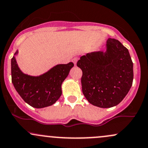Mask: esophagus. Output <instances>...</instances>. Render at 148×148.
<instances>
[{
	"label": "esophagus",
	"mask_w": 148,
	"mask_h": 148,
	"mask_svg": "<svg viewBox=\"0 0 148 148\" xmlns=\"http://www.w3.org/2000/svg\"><path fill=\"white\" fill-rule=\"evenodd\" d=\"M78 60H79V58H78V57H74V58L72 59V62H74V64H76V62H77Z\"/></svg>",
	"instance_id": "esophagus-1"
}]
</instances>
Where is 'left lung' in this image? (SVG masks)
Masks as SVG:
<instances>
[{
    "mask_svg": "<svg viewBox=\"0 0 148 148\" xmlns=\"http://www.w3.org/2000/svg\"><path fill=\"white\" fill-rule=\"evenodd\" d=\"M76 65L81 69L82 91L94 106L111 108L125 97L132 86L133 62L128 49L121 42L109 38L106 51L81 57Z\"/></svg>",
    "mask_w": 148,
    "mask_h": 148,
    "instance_id": "obj_1",
    "label": "left lung"
}]
</instances>
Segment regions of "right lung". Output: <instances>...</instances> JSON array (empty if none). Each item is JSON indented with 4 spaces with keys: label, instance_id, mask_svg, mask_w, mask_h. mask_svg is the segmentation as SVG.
Listing matches in <instances>:
<instances>
[{
    "label": "right lung",
    "instance_id": "1",
    "mask_svg": "<svg viewBox=\"0 0 148 148\" xmlns=\"http://www.w3.org/2000/svg\"><path fill=\"white\" fill-rule=\"evenodd\" d=\"M18 53V51L14 55ZM74 67L72 62L57 64L39 76L23 74L15 57L11 60L12 82L20 96L30 106L37 108L51 106L62 95L61 85Z\"/></svg>",
    "mask_w": 148,
    "mask_h": 148
}]
</instances>
